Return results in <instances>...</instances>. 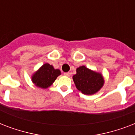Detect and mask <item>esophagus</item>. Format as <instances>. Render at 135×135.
I'll return each instance as SVG.
<instances>
[{"label": "esophagus", "instance_id": "obj_1", "mask_svg": "<svg viewBox=\"0 0 135 135\" xmlns=\"http://www.w3.org/2000/svg\"><path fill=\"white\" fill-rule=\"evenodd\" d=\"M64 75L65 76H67V77H69L70 73H69V72H66V73H64Z\"/></svg>", "mask_w": 135, "mask_h": 135}]
</instances>
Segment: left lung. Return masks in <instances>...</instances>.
Instances as JSON below:
<instances>
[{"label":"left lung","instance_id":"1","mask_svg":"<svg viewBox=\"0 0 135 135\" xmlns=\"http://www.w3.org/2000/svg\"><path fill=\"white\" fill-rule=\"evenodd\" d=\"M73 80L76 88L87 95L98 92L104 85L102 74L90 69L85 66H81L76 69V74L73 76Z\"/></svg>","mask_w":135,"mask_h":135}]
</instances>
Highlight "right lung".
<instances>
[{
    "instance_id": "add662e5",
    "label": "right lung",
    "mask_w": 135,
    "mask_h": 135,
    "mask_svg": "<svg viewBox=\"0 0 135 135\" xmlns=\"http://www.w3.org/2000/svg\"><path fill=\"white\" fill-rule=\"evenodd\" d=\"M59 75H61L60 70L56 69L52 65L45 63L33 74L31 81L38 88L47 89L53 84Z\"/></svg>"
}]
</instances>
